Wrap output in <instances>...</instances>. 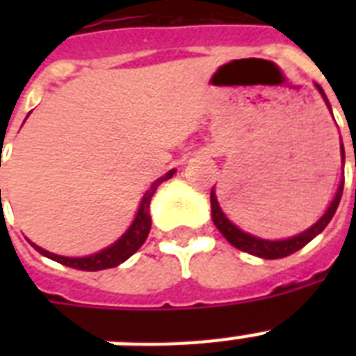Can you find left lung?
<instances>
[{"instance_id": "8db88e82", "label": "left lung", "mask_w": 356, "mask_h": 356, "mask_svg": "<svg viewBox=\"0 0 356 356\" xmlns=\"http://www.w3.org/2000/svg\"><path fill=\"white\" fill-rule=\"evenodd\" d=\"M316 88L320 90L321 97H323V102L329 108V99H327L325 92L321 88L320 85H316ZM342 156H343V145H342ZM342 192H343V181L340 183L338 186V192L334 195V200L332 203L329 205V209L325 211V214L318 220V222L309 227L307 231H303L301 234L298 236H292V238H284V240H264V238H259V236H253V234L249 233H243L242 229H238L234 223H231L225 214L222 212L220 209V203L216 200V194H214V188L211 192V207H212V222L214 225L218 227V231L223 234V236L227 238L229 243H233L234 248L240 249V251H245V253H251L254 257H260V259H282V257H288V254L296 253L299 251L301 248H305L307 243L316 238L318 234L327 227V223L331 222L332 216H334V212H337L338 205H340V200H342Z\"/></svg>"}]
</instances>
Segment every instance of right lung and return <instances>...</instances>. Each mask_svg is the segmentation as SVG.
<instances>
[{
	"label": "right lung",
	"instance_id": "add662e5",
	"mask_svg": "<svg viewBox=\"0 0 356 356\" xmlns=\"http://www.w3.org/2000/svg\"><path fill=\"white\" fill-rule=\"evenodd\" d=\"M175 170H170L166 175H162L161 179H156L155 183L151 184V188L147 190L142 197V203L138 207V212H136V218L131 223V227L123 233V236L120 238L118 242H114L113 245H108L99 253L88 254V257H60V254L49 253L46 249L38 248L36 243H33V248L38 251L40 254L47 257V259L55 260L58 264L70 266V268H75V270H83V271H99V270H107V268H114V266L122 264L125 260L131 257L133 253H136L142 243L145 242V238L149 234L151 229V216H149V203L153 194L156 192V186L168 179L173 177ZM0 197H1V190H0Z\"/></svg>",
	"mask_w": 356,
	"mask_h": 356
}]
</instances>
